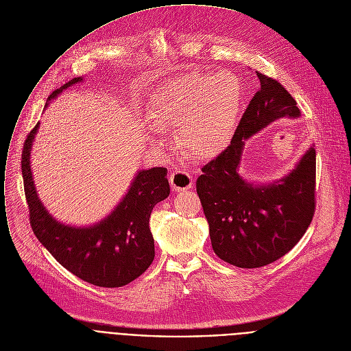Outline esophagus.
I'll use <instances>...</instances> for the list:
<instances>
[{
  "label": "esophagus",
  "instance_id": "34e87169",
  "mask_svg": "<svg viewBox=\"0 0 351 351\" xmlns=\"http://www.w3.org/2000/svg\"><path fill=\"white\" fill-rule=\"evenodd\" d=\"M170 184H171V188L177 192L189 189L192 188V176L186 171L176 170L170 174Z\"/></svg>",
  "mask_w": 351,
  "mask_h": 351
}]
</instances>
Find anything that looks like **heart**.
I'll use <instances>...</instances> for the list:
<instances>
[{
    "label": "heart",
    "instance_id": "heart-1",
    "mask_svg": "<svg viewBox=\"0 0 351 351\" xmlns=\"http://www.w3.org/2000/svg\"><path fill=\"white\" fill-rule=\"evenodd\" d=\"M243 99L239 79L228 72L192 73L167 80L151 95L147 125L156 143L165 141V130L178 127L186 155L197 160L217 156L235 130Z\"/></svg>",
    "mask_w": 351,
    "mask_h": 351
}]
</instances>
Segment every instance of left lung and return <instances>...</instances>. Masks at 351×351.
I'll use <instances>...</instances> for the list:
<instances>
[{
  "mask_svg": "<svg viewBox=\"0 0 351 351\" xmlns=\"http://www.w3.org/2000/svg\"><path fill=\"white\" fill-rule=\"evenodd\" d=\"M257 73L260 88L231 144L202 167L196 180L215 253L241 268H258L285 256L304 235L315 212V149L291 174L254 186L239 174L243 139L281 117H299L293 97L278 80Z\"/></svg>",
  "mask_w": 351,
  "mask_h": 351,
  "instance_id": "left-lung-1",
  "label": "left lung"
}]
</instances>
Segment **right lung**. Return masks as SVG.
I'll return each instance as SVG.
<instances>
[{"label": "right lung", "mask_w": 351, "mask_h": 351, "mask_svg": "<svg viewBox=\"0 0 351 351\" xmlns=\"http://www.w3.org/2000/svg\"><path fill=\"white\" fill-rule=\"evenodd\" d=\"M75 77L55 90L48 101L82 82ZM40 123L27 134L22 152V176L30 226L55 260L83 281L101 288H120L144 274L155 258L149 228L154 207L170 195L167 169L138 171L127 195L113 212L91 227H70L56 221L36 192L30 151Z\"/></svg>", "instance_id": "1"}]
</instances>
